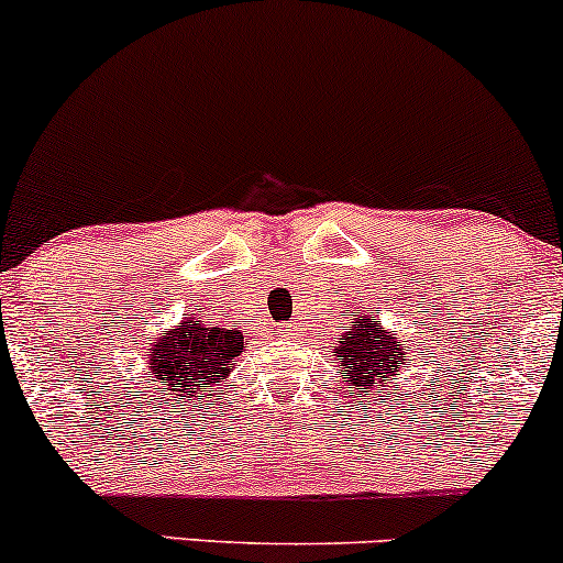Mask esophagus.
Instances as JSON below:
<instances>
[{
    "label": "esophagus",
    "instance_id": "obj_1",
    "mask_svg": "<svg viewBox=\"0 0 563 563\" xmlns=\"http://www.w3.org/2000/svg\"><path fill=\"white\" fill-rule=\"evenodd\" d=\"M283 335H286V339H296V335H299V325H296V322H286V325H283Z\"/></svg>",
    "mask_w": 563,
    "mask_h": 563
}]
</instances>
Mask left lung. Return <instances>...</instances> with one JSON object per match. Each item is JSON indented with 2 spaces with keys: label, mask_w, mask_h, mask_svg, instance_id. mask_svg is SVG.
I'll return each mask as SVG.
<instances>
[{
  "label": "left lung",
  "mask_w": 563,
  "mask_h": 563,
  "mask_svg": "<svg viewBox=\"0 0 563 563\" xmlns=\"http://www.w3.org/2000/svg\"><path fill=\"white\" fill-rule=\"evenodd\" d=\"M335 357L349 373V389H380L384 380L391 384V378L405 367L402 344L397 335L386 333L380 320H373L371 312L354 314V325L344 328Z\"/></svg>",
  "instance_id": "1"
}]
</instances>
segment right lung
<instances>
[{
  "label": "right lung",
  "mask_w": 563,
  "mask_h": 563,
  "mask_svg": "<svg viewBox=\"0 0 563 563\" xmlns=\"http://www.w3.org/2000/svg\"><path fill=\"white\" fill-rule=\"evenodd\" d=\"M243 352V333L235 328H209L203 320L187 318L153 341L147 352V367L161 391L179 399L196 397L200 386H214L230 376Z\"/></svg>",
  "instance_id": "right-lung-1"
}]
</instances>
